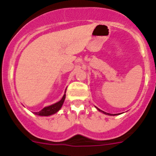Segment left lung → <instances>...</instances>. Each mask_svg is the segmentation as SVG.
I'll use <instances>...</instances> for the list:
<instances>
[{
	"label": "left lung",
	"mask_w": 156,
	"mask_h": 156,
	"mask_svg": "<svg viewBox=\"0 0 156 156\" xmlns=\"http://www.w3.org/2000/svg\"><path fill=\"white\" fill-rule=\"evenodd\" d=\"M98 110H99V111H100V112H101V110H100V109H98ZM101 112H103V113H105V114H106V115H112V114H109V113H107V112H103V111H101Z\"/></svg>",
	"instance_id": "8db88e82"
}]
</instances>
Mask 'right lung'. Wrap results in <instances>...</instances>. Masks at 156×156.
<instances>
[{
	"label": "right lung",
	"instance_id": "obj_1",
	"mask_svg": "<svg viewBox=\"0 0 156 156\" xmlns=\"http://www.w3.org/2000/svg\"><path fill=\"white\" fill-rule=\"evenodd\" d=\"M65 99V94H64V96L62 97V99L58 101V102L55 103V104L54 105H51L50 106H48V107L44 108L42 109V110H41L40 112H35L34 114L40 116H48V115H51L55 114V113H56L58 110H60L62 105H63Z\"/></svg>",
	"mask_w": 156,
	"mask_h": 156
}]
</instances>
